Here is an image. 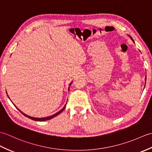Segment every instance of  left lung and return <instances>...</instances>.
I'll list each match as a JSON object with an SVG mask.
<instances>
[{"label":"left lung","mask_w":152,"mask_h":152,"mask_svg":"<svg viewBox=\"0 0 152 152\" xmlns=\"http://www.w3.org/2000/svg\"><path fill=\"white\" fill-rule=\"evenodd\" d=\"M131 39H132V40H133V42H134V40H133V38H132L131 37Z\"/></svg>","instance_id":"obj_1"}]
</instances>
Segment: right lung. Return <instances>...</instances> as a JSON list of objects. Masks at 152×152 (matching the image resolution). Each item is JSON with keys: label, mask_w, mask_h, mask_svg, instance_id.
<instances>
[{"label": "right lung", "mask_w": 152, "mask_h": 152, "mask_svg": "<svg viewBox=\"0 0 152 152\" xmlns=\"http://www.w3.org/2000/svg\"><path fill=\"white\" fill-rule=\"evenodd\" d=\"M71 83H72V82H71L70 83V85L71 84ZM65 106H66V104H65V106H64V107L61 110L59 111V112H57L56 114H53V115H51V116H48V117H46V118H33V117H31V116H29V115H26L25 114H24V113H23L21 111H20L17 108V109L18 110H19V111H20L22 114H23V115H24L25 116H26V117H27V118H28L29 119H33V120H34V121H46V120H48V119H51V118H54V117H56V116H57V115H59V114H61V112H62L64 110V108H65Z\"/></svg>", "instance_id": "right-lung-1"}]
</instances>
